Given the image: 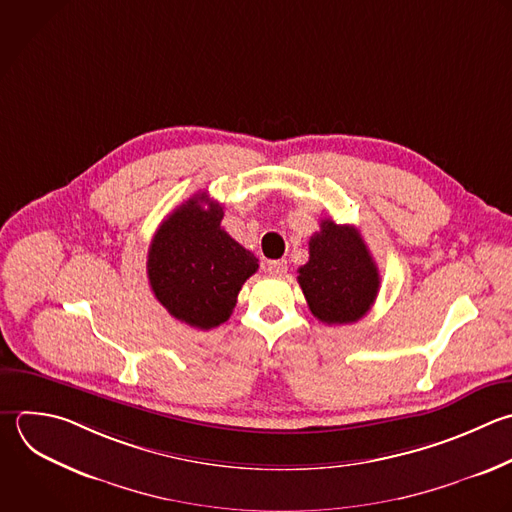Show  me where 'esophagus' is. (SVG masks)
I'll list each match as a JSON object with an SVG mask.
<instances>
[{
  "label": "esophagus",
  "mask_w": 512,
  "mask_h": 512,
  "mask_svg": "<svg viewBox=\"0 0 512 512\" xmlns=\"http://www.w3.org/2000/svg\"><path fill=\"white\" fill-rule=\"evenodd\" d=\"M266 270H268V274H270V276L280 278V276H284V274H286V270H288V262H286V260H272V262H268Z\"/></svg>",
  "instance_id": "esophagus-1"
}]
</instances>
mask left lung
I'll return each instance as SVG.
<instances>
[{
  "label": "left lung",
  "instance_id": "obj_1",
  "mask_svg": "<svg viewBox=\"0 0 512 512\" xmlns=\"http://www.w3.org/2000/svg\"><path fill=\"white\" fill-rule=\"evenodd\" d=\"M308 252V262L298 268V284L310 312L328 326L360 320L380 288L378 268L360 232L322 220Z\"/></svg>",
  "mask_w": 512,
  "mask_h": 512
}]
</instances>
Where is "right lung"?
I'll return each mask as SVG.
<instances>
[{
  "label": "right lung",
  "instance_id": "1",
  "mask_svg": "<svg viewBox=\"0 0 512 512\" xmlns=\"http://www.w3.org/2000/svg\"><path fill=\"white\" fill-rule=\"evenodd\" d=\"M224 210L206 192L178 206L156 230L148 278L158 302L180 322L210 330L224 324L258 258L220 226Z\"/></svg>",
  "mask_w": 512,
  "mask_h": 512
}]
</instances>
